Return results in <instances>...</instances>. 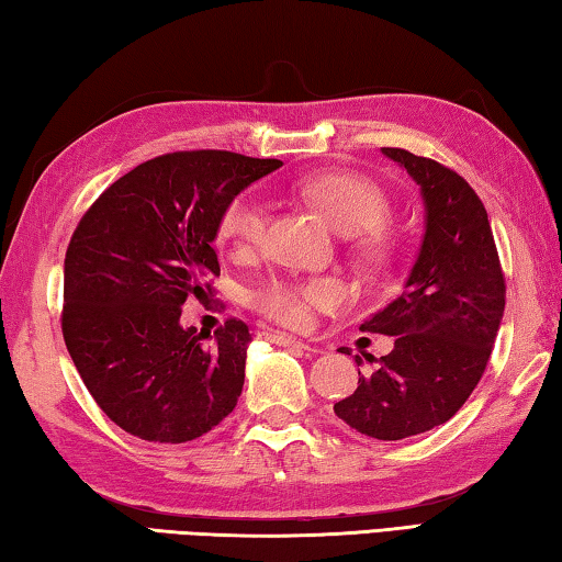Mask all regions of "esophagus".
<instances>
[{
  "mask_svg": "<svg viewBox=\"0 0 562 562\" xmlns=\"http://www.w3.org/2000/svg\"><path fill=\"white\" fill-rule=\"evenodd\" d=\"M270 341H274V345H282V347H300V349H312L307 341H302L297 337H290V335H282V331H270V335H265Z\"/></svg>",
  "mask_w": 562,
  "mask_h": 562,
  "instance_id": "1",
  "label": "esophagus"
}]
</instances>
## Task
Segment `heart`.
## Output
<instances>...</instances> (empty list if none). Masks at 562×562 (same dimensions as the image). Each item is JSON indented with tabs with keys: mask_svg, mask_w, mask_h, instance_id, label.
<instances>
[{
	"mask_svg": "<svg viewBox=\"0 0 562 562\" xmlns=\"http://www.w3.org/2000/svg\"><path fill=\"white\" fill-rule=\"evenodd\" d=\"M294 190L345 235L372 231L389 211V198L372 178L351 170H325L304 176ZM268 213L258 198L243 193L225 205L221 237L235 250H250L265 240ZM341 297V284L329 278L270 280L252 294V304L265 317L288 327H307L317 310H327Z\"/></svg>",
	"mask_w": 562,
	"mask_h": 562,
	"instance_id": "1",
	"label": "heart"
}]
</instances>
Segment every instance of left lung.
<instances>
[{"instance_id": "8db88e82", "label": "left lung", "mask_w": 562, "mask_h": 562, "mask_svg": "<svg viewBox=\"0 0 562 562\" xmlns=\"http://www.w3.org/2000/svg\"><path fill=\"white\" fill-rule=\"evenodd\" d=\"M382 154L422 188L424 240L404 292L359 327L394 337V349L376 359L372 374H359L335 414L359 434L398 441L449 422L481 382L506 307V280L475 190L431 158L404 148Z\"/></svg>"}]
</instances>
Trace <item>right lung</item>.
Returning a JSON list of instances; mask_svg holds the SVG:
<instances>
[{"instance_id":"1","label":"right lung","mask_w":562,"mask_h":562,"mask_svg":"<svg viewBox=\"0 0 562 562\" xmlns=\"http://www.w3.org/2000/svg\"><path fill=\"white\" fill-rule=\"evenodd\" d=\"M278 158L178 150L121 176L76 225L64 260L61 331L101 412L144 441L186 443L223 422L245 382L250 329L180 327L188 297L221 274L225 205ZM205 338H213L211 346Z\"/></svg>"}]
</instances>
